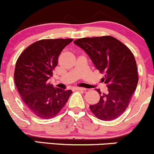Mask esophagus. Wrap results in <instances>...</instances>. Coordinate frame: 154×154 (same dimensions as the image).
Masks as SVG:
<instances>
[{
  "mask_svg": "<svg viewBox=\"0 0 154 154\" xmlns=\"http://www.w3.org/2000/svg\"><path fill=\"white\" fill-rule=\"evenodd\" d=\"M75 90H76V91H85L86 88H80V87H76Z\"/></svg>",
  "mask_w": 154,
  "mask_h": 154,
  "instance_id": "1",
  "label": "esophagus"
}]
</instances>
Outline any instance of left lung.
Wrapping results in <instances>:
<instances>
[{
	"label": "left lung",
	"instance_id": "1",
	"mask_svg": "<svg viewBox=\"0 0 154 154\" xmlns=\"http://www.w3.org/2000/svg\"><path fill=\"white\" fill-rule=\"evenodd\" d=\"M87 53L95 68L104 74L102 81L109 88L96 104L90 106L99 119L111 121L121 116L128 107L138 82L137 63L132 51L114 37L79 38L74 42ZM99 94L101 92L96 90Z\"/></svg>",
	"mask_w": 154,
	"mask_h": 154
}]
</instances>
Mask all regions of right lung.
Wrapping results in <instances>:
<instances>
[{"label":"right lung","instance_id":"right-lung-1","mask_svg":"<svg viewBox=\"0 0 154 154\" xmlns=\"http://www.w3.org/2000/svg\"><path fill=\"white\" fill-rule=\"evenodd\" d=\"M72 39H44L26 48L16 63L14 82L24 103L42 119L54 117L72 92L54 88L48 79L58 64V57Z\"/></svg>","mask_w":154,"mask_h":154}]
</instances>
